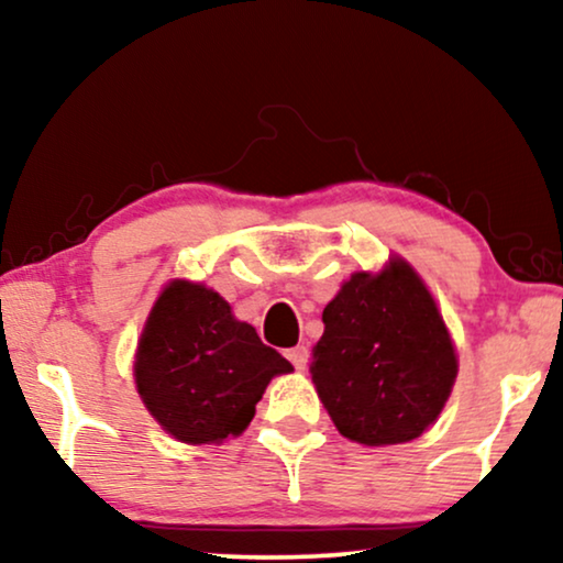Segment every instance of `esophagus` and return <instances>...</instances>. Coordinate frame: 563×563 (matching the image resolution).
Segmentation results:
<instances>
[{"label":"esophagus","instance_id":"obj_1","mask_svg":"<svg viewBox=\"0 0 563 563\" xmlns=\"http://www.w3.org/2000/svg\"><path fill=\"white\" fill-rule=\"evenodd\" d=\"M287 358L291 361V366H295L297 372H302L307 366V358H310V353H307L305 345H295V349L287 351Z\"/></svg>","mask_w":563,"mask_h":563}]
</instances>
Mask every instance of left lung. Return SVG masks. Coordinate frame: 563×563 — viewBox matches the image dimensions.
I'll use <instances>...</instances> for the list:
<instances>
[{
	"label": "left lung",
	"mask_w": 563,
	"mask_h": 563,
	"mask_svg": "<svg viewBox=\"0 0 563 563\" xmlns=\"http://www.w3.org/2000/svg\"><path fill=\"white\" fill-rule=\"evenodd\" d=\"M322 322L310 372L341 435L391 445L433 426L459 364L433 297L402 258L353 274Z\"/></svg>",
	"instance_id": "obj_1"
}]
</instances>
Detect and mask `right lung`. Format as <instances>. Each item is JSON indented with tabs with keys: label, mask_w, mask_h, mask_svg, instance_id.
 Returning <instances> with one entry per match:
<instances>
[{
	"label": "right lung",
	"mask_w": 563,
	"mask_h": 563,
	"mask_svg": "<svg viewBox=\"0 0 563 563\" xmlns=\"http://www.w3.org/2000/svg\"><path fill=\"white\" fill-rule=\"evenodd\" d=\"M291 372L256 328L233 318L218 291L172 282L161 291L135 353L148 412L184 443H220L249 428L276 374Z\"/></svg>",
	"instance_id": "1"
}]
</instances>
